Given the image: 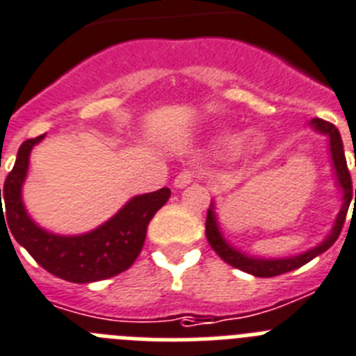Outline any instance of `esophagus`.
Masks as SVG:
<instances>
[{
    "instance_id": "esophagus-1",
    "label": "esophagus",
    "mask_w": 356,
    "mask_h": 356,
    "mask_svg": "<svg viewBox=\"0 0 356 356\" xmlns=\"http://www.w3.org/2000/svg\"><path fill=\"white\" fill-rule=\"evenodd\" d=\"M195 181V173L190 172V170H183V172H179V175L175 177L173 184L175 188H186L188 184H192Z\"/></svg>"
}]
</instances>
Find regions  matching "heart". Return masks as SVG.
Segmentation results:
<instances>
[{"mask_svg": "<svg viewBox=\"0 0 356 356\" xmlns=\"http://www.w3.org/2000/svg\"><path fill=\"white\" fill-rule=\"evenodd\" d=\"M241 143H243L244 148H250V150H259L262 146V137L259 136H248L244 137V139H241L238 136H235V134H222V136H219V139H217V145L220 146V148H226V150H235V148H238L241 146Z\"/></svg>", "mask_w": 356, "mask_h": 356, "instance_id": "obj_1", "label": "heart"}]
</instances>
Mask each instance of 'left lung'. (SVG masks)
<instances>
[{
  "mask_svg": "<svg viewBox=\"0 0 356 356\" xmlns=\"http://www.w3.org/2000/svg\"><path fill=\"white\" fill-rule=\"evenodd\" d=\"M312 128H315L318 134H324L327 139H330V152H331V163H333V170H335L337 184L342 190V208H340L339 215H337L335 224L331 228L330 235L322 241L318 246L312 248L304 253H298L293 257H284V259H261V257H250L246 253L238 252L237 248H234L232 244L222 237L219 228V222H217V217H215V206L213 201L210 204V210L206 215V238L210 246L213 248V252L222 259L226 264L234 266L237 270H243L250 275H255V277H277V275L288 273V271H293L300 266L307 264L309 261H313L316 255L324 253L325 250H330L335 241L339 238L340 232H342V226H344L346 213H348L349 202L353 199V186H351V175H349L348 163H346L344 155V145H342V137H340L339 130L335 128V124H331L327 121H322V119H312ZM355 199H356V190H355Z\"/></svg>",
  "mask_w": 356,
  "mask_h": 356,
  "instance_id": "left-lung-1",
  "label": "left lung"
}]
</instances>
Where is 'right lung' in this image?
Here are the masks:
<instances>
[{
    "label": "right lung",
    "mask_w": 356,
    "mask_h": 356,
    "mask_svg": "<svg viewBox=\"0 0 356 356\" xmlns=\"http://www.w3.org/2000/svg\"><path fill=\"white\" fill-rule=\"evenodd\" d=\"M43 137L44 134L29 139L17 150L14 168L0 190V206L3 197L8 217L7 221L3 217V222H8L10 234L34 257V261L59 279L85 284L122 273L139 257L152 217L166 204L172 192L168 188H161L157 192L136 195L112 219L88 234H50L29 217L21 199L31 152Z\"/></svg>",
    "instance_id": "right-lung-1"
}]
</instances>
